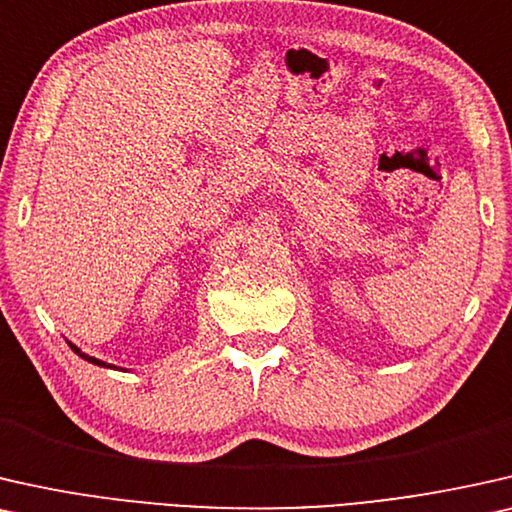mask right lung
Masks as SVG:
<instances>
[{"instance_id": "right-lung-1", "label": "right lung", "mask_w": 512, "mask_h": 512, "mask_svg": "<svg viewBox=\"0 0 512 512\" xmlns=\"http://www.w3.org/2000/svg\"><path fill=\"white\" fill-rule=\"evenodd\" d=\"M67 343H69V348L74 350L78 357L85 359V362H90V364H95V366H104V369H118V366H113V364H106V362H102V359H97V357H90V355H85V352H83L81 348H76V345L71 343V341H67Z\"/></svg>"}]
</instances>
